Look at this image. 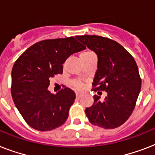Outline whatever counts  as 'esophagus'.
I'll use <instances>...</instances> for the list:
<instances>
[{
	"label": "esophagus",
	"instance_id": "34e87169",
	"mask_svg": "<svg viewBox=\"0 0 155 155\" xmlns=\"http://www.w3.org/2000/svg\"><path fill=\"white\" fill-rule=\"evenodd\" d=\"M75 96H76V98H80V97H81L82 95L80 94V93H78V92H76V93H75Z\"/></svg>",
	"mask_w": 155,
	"mask_h": 155
}]
</instances>
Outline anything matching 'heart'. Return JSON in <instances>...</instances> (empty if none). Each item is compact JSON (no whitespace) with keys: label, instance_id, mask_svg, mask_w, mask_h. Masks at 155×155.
<instances>
[{"label":"heart","instance_id":"b5f03b06","mask_svg":"<svg viewBox=\"0 0 155 155\" xmlns=\"http://www.w3.org/2000/svg\"><path fill=\"white\" fill-rule=\"evenodd\" d=\"M92 55H95V54L93 53L92 51H84V52L80 54V59H84V58H87L90 56H92ZM71 85L74 88L77 90H80L83 88V83L80 81V80H72L71 82Z\"/></svg>","mask_w":155,"mask_h":155}]
</instances>
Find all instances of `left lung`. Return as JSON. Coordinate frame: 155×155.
<instances>
[{
    "label": "left lung",
    "mask_w": 155,
    "mask_h": 155,
    "mask_svg": "<svg viewBox=\"0 0 155 155\" xmlns=\"http://www.w3.org/2000/svg\"><path fill=\"white\" fill-rule=\"evenodd\" d=\"M75 38L98 57L93 90L107 92L104 101L95 95L93 104L85 109L86 116L92 125L104 129L119 127L132 114L141 91L142 80L137 63L121 45L108 38Z\"/></svg>",
    "instance_id": "obj_1"
}]
</instances>
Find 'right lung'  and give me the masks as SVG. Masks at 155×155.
I'll list each match as a JSON object with an SVG mask.
<instances>
[{
	"label": "right lung",
	"mask_w": 155,
	"mask_h": 155,
	"mask_svg": "<svg viewBox=\"0 0 155 155\" xmlns=\"http://www.w3.org/2000/svg\"><path fill=\"white\" fill-rule=\"evenodd\" d=\"M85 49L75 37L43 40L29 47L12 69L11 94L16 107L30 127L49 131L64 124L75 92L64 87L48 91L50 80L63 73V64L74 53Z\"/></svg>",
	"instance_id": "add662e5"
}]
</instances>
